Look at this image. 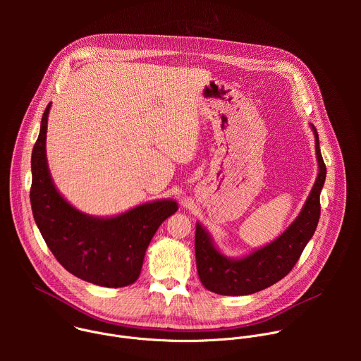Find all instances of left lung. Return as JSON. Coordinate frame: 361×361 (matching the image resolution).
I'll return each mask as SVG.
<instances>
[{"label":"left lung","mask_w":361,"mask_h":361,"mask_svg":"<svg viewBox=\"0 0 361 361\" xmlns=\"http://www.w3.org/2000/svg\"><path fill=\"white\" fill-rule=\"evenodd\" d=\"M316 137L319 176L304 207L291 226L274 241L248 254L244 259L231 260L213 244L210 234L200 224L195 227V262L202 286L221 295H247L262 291L284 279L298 262L300 255L313 237L320 219V191L326 181V164L322 157L319 134Z\"/></svg>","instance_id":"8db88e82"}]
</instances>
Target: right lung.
Instances as JSON below:
<instances>
[{"label": "right lung", "instance_id": "1", "mask_svg": "<svg viewBox=\"0 0 361 361\" xmlns=\"http://www.w3.org/2000/svg\"><path fill=\"white\" fill-rule=\"evenodd\" d=\"M47 106L32 148L30 200L37 227L59 263L75 277L101 287L133 284L142 267L145 250L161 223L174 214L173 200L145 202L110 219L75 210L57 191L45 157Z\"/></svg>", "mask_w": 361, "mask_h": 361}]
</instances>
